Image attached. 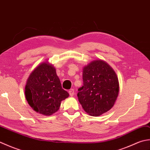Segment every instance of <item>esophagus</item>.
Listing matches in <instances>:
<instances>
[{"instance_id": "34e87169", "label": "esophagus", "mask_w": 150, "mask_h": 150, "mask_svg": "<svg viewBox=\"0 0 150 150\" xmlns=\"http://www.w3.org/2000/svg\"><path fill=\"white\" fill-rule=\"evenodd\" d=\"M74 93H75V92H74V90H73V89H71V90H69V94L70 96H71V97L73 96Z\"/></svg>"}]
</instances>
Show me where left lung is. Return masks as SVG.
Listing matches in <instances>:
<instances>
[{
    "instance_id": "8db88e82",
    "label": "left lung",
    "mask_w": 150,
    "mask_h": 150,
    "mask_svg": "<svg viewBox=\"0 0 150 150\" xmlns=\"http://www.w3.org/2000/svg\"><path fill=\"white\" fill-rule=\"evenodd\" d=\"M83 86L77 97L84 111L91 116H99L113 107L119 94L116 73L106 62L94 60L82 72Z\"/></svg>"
}]
</instances>
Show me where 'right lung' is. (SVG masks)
Masks as SVG:
<instances>
[{"label":"right lung","mask_w":150,"mask_h":150,"mask_svg":"<svg viewBox=\"0 0 150 150\" xmlns=\"http://www.w3.org/2000/svg\"><path fill=\"white\" fill-rule=\"evenodd\" d=\"M30 106L37 113L51 115L59 110L61 101L69 93L62 88L53 66L40 64L31 73L25 88Z\"/></svg>","instance_id":"right-lung-1"}]
</instances>
